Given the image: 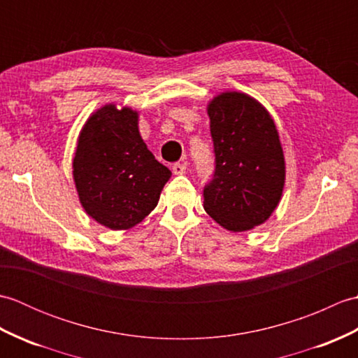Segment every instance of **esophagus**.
I'll use <instances>...</instances> for the list:
<instances>
[{
  "mask_svg": "<svg viewBox=\"0 0 358 358\" xmlns=\"http://www.w3.org/2000/svg\"><path fill=\"white\" fill-rule=\"evenodd\" d=\"M172 172H173L175 175H183V173H186V164H183V163H175V164L172 166Z\"/></svg>",
  "mask_w": 358,
  "mask_h": 358,
  "instance_id": "obj_1",
  "label": "esophagus"
}]
</instances>
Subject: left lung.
I'll return each mask as SVG.
<instances>
[{
  "instance_id": "1",
  "label": "left lung",
  "mask_w": 358,
  "mask_h": 358,
  "mask_svg": "<svg viewBox=\"0 0 358 358\" xmlns=\"http://www.w3.org/2000/svg\"><path fill=\"white\" fill-rule=\"evenodd\" d=\"M215 150L214 178L203 191L204 210L231 232L263 224L283 194L286 164L277 126L264 106L227 90L208 104Z\"/></svg>"
}]
</instances>
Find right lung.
Wrapping results in <instances>:
<instances>
[{
	"label": "right lung",
	"mask_w": 358,
	"mask_h": 358,
	"mask_svg": "<svg viewBox=\"0 0 358 358\" xmlns=\"http://www.w3.org/2000/svg\"><path fill=\"white\" fill-rule=\"evenodd\" d=\"M72 169L83 209L112 231L131 229L148 217L172 175L143 141L138 110L113 103L83 126Z\"/></svg>",
	"instance_id": "obj_1"
}]
</instances>
